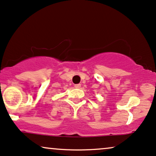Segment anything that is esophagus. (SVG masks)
<instances>
[{
  "label": "esophagus",
  "instance_id": "34e87169",
  "mask_svg": "<svg viewBox=\"0 0 156 156\" xmlns=\"http://www.w3.org/2000/svg\"><path fill=\"white\" fill-rule=\"evenodd\" d=\"M74 87H75L76 88H80V87H81V84H74Z\"/></svg>",
  "mask_w": 156,
  "mask_h": 156
}]
</instances>
